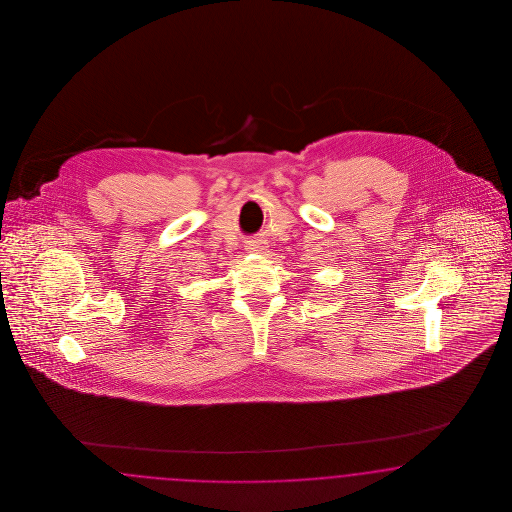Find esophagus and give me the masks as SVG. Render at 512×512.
<instances>
[{
  "label": "esophagus",
  "mask_w": 512,
  "mask_h": 512,
  "mask_svg": "<svg viewBox=\"0 0 512 512\" xmlns=\"http://www.w3.org/2000/svg\"><path fill=\"white\" fill-rule=\"evenodd\" d=\"M249 251H263V242H249L248 244Z\"/></svg>",
  "instance_id": "34e87169"
}]
</instances>
